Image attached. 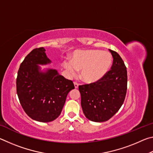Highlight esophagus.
<instances>
[{
	"label": "esophagus",
	"mask_w": 153,
	"mask_h": 153,
	"mask_svg": "<svg viewBox=\"0 0 153 153\" xmlns=\"http://www.w3.org/2000/svg\"><path fill=\"white\" fill-rule=\"evenodd\" d=\"M74 86H75V88H78V86H79V84H77V83L76 82H74Z\"/></svg>",
	"instance_id": "esophagus-1"
}]
</instances>
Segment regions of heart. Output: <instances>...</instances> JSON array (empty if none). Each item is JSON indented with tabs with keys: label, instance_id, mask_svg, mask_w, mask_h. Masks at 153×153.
<instances>
[{
	"label": "heart",
	"instance_id": "obj_1",
	"mask_svg": "<svg viewBox=\"0 0 153 153\" xmlns=\"http://www.w3.org/2000/svg\"><path fill=\"white\" fill-rule=\"evenodd\" d=\"M112 63V56L107 51L99 50L77 51L71 61H65L64 68L72 76L81 70L80 77L87 83H94L105 76Z\"/></svg>",
	"mask_w": 153,
	"mask_h": 153
}]
</instances>
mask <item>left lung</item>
Returning <instances> with one entry per match:
<instances>
[{
    "mask_svg": "<svg viewBox=\"0 0 153 153\" xmlns=\"http://www.w3.org/2000/svg\"><path fill=\"white\" fill-rule=\"evenodd\" d=\"M108 51L113 58L111 69L98 81L79 86L83 113L95 122H103L112 117L122 106L126 95V67L117 53Z\"/></svg>",
    "mask_w": 153,
    "mask_h": 153,
    "instance_id": "obj_1",
    "label": "left lung"
}]
</instances>
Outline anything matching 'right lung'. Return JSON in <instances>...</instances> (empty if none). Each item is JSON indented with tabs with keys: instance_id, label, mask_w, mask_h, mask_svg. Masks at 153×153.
Instances as JSON below:
<instances>
[{
	"instance_id": "add662e5",
	"label": "right lung",
	"mask_w": 153,
	"mask_h": 153,
	"mask_svg": "<svg viewBox=\"0 0 153 153\" xmlns=\"http://www.w3.org/2000/svg\"><path fill=\"white\" fill-rule=\"evenodd\" d=\"M43 47L35 48L20 65L16 80L17 94L27 115L40 122L56 120L63 109L67 96L74 89L71 80L56 69L41 71L38 65L51 63Z\"/></svg>"
}]
</instances>
